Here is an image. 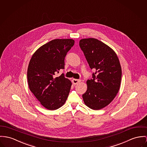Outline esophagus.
Returning <instances> with one entry per match:
<instances>
[{
    "mask_svg": "<svg viewBox=\"0 0 147 147\" xmlns=\"http://www.w3.org/2000/svg\"><path fill=\"white\" fill-rule=\"evenodd\" d=\"M80 81L81 80H79V79H73L72 80V83H73V84L76 85V84H78L79 83H80Z\"/></svg>",
    "mask_w": 147,
    "mask_h": 147,
    "instance_id": "obj_1",
    "label": "esophagus"
}]
</instances>
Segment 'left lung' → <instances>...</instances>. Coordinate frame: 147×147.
<instances>
[{"mask_svg":"<svg viewBox=\"0 0 147 147\" xmlns=\"http://www.w3.org/2000/svg\"><path fill=\"white\" fill-rule=\"evenodd\" d=\"M79 46L91 69L92 79L87 81V90L82 95L85 105L100 110L113 101L118 93L122 76L121 67L115 52L101 41L84 38Z\"/></svg>","mask_w":147,"mask_h":147,"instance_id":"obj_1","label":"left lung"}]
</instances>
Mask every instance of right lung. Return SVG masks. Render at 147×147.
Listing matches in <instances>:
<instances>
[{"mask_svg": "<svg viewBox=\"0 0 147 147\" xmlns=\"http://www.w3.org/2000/svg\"><path fill=\"white\" fill-rule=\"evenodd\" d=\"M74 44L73 39H55L38 48L31 57L27 69L29 88L40 103L49 110L61 107L68 98L71 82L63 74L64 59Z\"/></svg>", "mask_w": 147, "mask_h": 147, "instance_id": "add662e5", "label": "right lung"}]
</instances>
